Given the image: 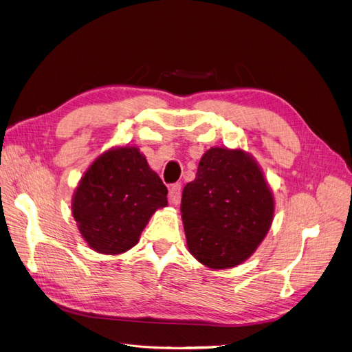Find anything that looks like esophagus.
<instances>
[{"mask_svg":"<svg viewBox=\"0 0 352 352\" xmlns=\"http://www.w3.org/2000/svg\"><path fill=\"white\" fill-rule=\"evenodd\" d=\"M180 197H182V186H180V184H175V185L170 186L168 199H170V202H172L173 206L179 204Z\"/></svg>","mask_w":352,"mask_h":352,"instance_id":"34e87169","label":"esophagus"}]
</instances>
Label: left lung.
I'll use <instances>...</instances> for the list:
<instances>
[{
    "instance_id": "obj_1",
    "label": "left lung",
    "mask_w": 352,
    "mask_h": 352,
    "mask_svg": "<svg viewBox=\"0 0 352 352\" xmlns=\"http://www.w3.org/2000/svg\"><path fill=\"white\" fill-rule=\"evenodd\" d=\"M180 211L189 252L206 267L230 269L267 235L274 198L250 153L212 146L184 188Z\"/></svg>"
}]
</instances>
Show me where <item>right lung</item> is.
<instances>
[{
    "instance_id": "right-lung-1",
    "label": "right lung",
    "mask_w": 352,
    "mask_h": 352,
    "mask_svg": "<svg viewBox=\"0 0 352 352\" xmlns=\"http://www.w3.org/2000/svg\"><path fill=\"white\" fill-rule=\"evenodd\" d=\"M167 188L136 146H114L83 173L72 199L82 238L100 254H123L140 241Z\"/></svg>"
}]
</instances>
